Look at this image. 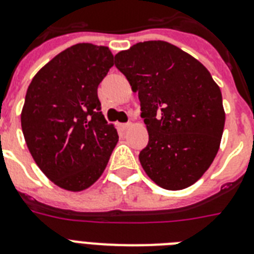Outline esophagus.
Listing matches in <instances>:
<instances>
[{
	"mask_svg": "<svg viewBox=\"0 0 254 254\" xmlns=\"http://www.w3.org/2000/svg\"><path fill=\"white\" fill-rule=\"evenodd\" d=\"M131 127V123H125V124H120V127L121 129H124V130H127V129H129V127Z\"/></svg>",
	"mask_w": 254,
	"mask_h": 254,
	"instance_id": "34e87169",
	"label": "esophagus"
}]
</instances>
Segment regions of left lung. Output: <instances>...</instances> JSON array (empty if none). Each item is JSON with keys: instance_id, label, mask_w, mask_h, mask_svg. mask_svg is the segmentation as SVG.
<instances>
[{"instance_id": "8db88e82", "label": "left lung", "mask_w": 254, "mask_h": 254, "mask_svg": "<svg viewBox=\"0 0 254 254\" xmlns=\"http://www.w3.org/2000/svg\"><path fill=\"white\" fill-rule=\"evenodd\" d=\"M138 93L148 144L139 161L165 190L200 180L219 150L225 110L219 86L197 59L165 41H144L115 55Z\"/></svg>"}]
</instances>
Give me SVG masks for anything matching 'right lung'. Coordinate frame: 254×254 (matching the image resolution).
<instances>
[{
	"instance_id": "add662e5",
	"label": "right lung",
	"mask_w": 254,
	"mask_h": 254,
	"mask_svg": "<svg viewBox=\"0 0 254 254\" xmlns=\"http://www.w3.org/2000/svg\"><path fill=\"white\" fill-rule=\"evenodd\" d=\"M114 65L107 46L76 44L32 78L20 121L32 157L49 180L78 192L102 176L119 135L102 114L98 85Z\"/></svg>"
}]
</instances>
